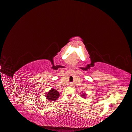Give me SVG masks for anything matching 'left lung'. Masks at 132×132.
Masks as SVG:
<instances>
[{"mask_svg": "<svg viewBox=\"0 0 132 132\" xmlns=\"http://www.w3.org/2000/svg\"><path fill=\"white\" fill-rule=\"evenodd\" d=\"M81 96H82V97L84 98H86V97L87 96V94L86 93H83L82 94H81Z\"/></svg>", "mask_w": 132, "mask_h": 132, "instance_id": "obj_1", "label": "left lung"}]
</instances>
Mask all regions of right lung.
<instances>
[{
	"mask_svg": "<svg viewBox=\"0 0 132 132\" xmlns=\"http://www.w3.org/2000/svg\"><path fill=\"white\" fill-rule=\"evenodd\" d=\"M59 93L56 90L52 88L48 92L47 95H46V97L49 101H55L58 99L59 96Z\"/></svg>",
	"mask_w": 132,
	"mask_h": 132,
	"instance_id": "add662e5",
	"label": "right lung"
}]
</instances>
